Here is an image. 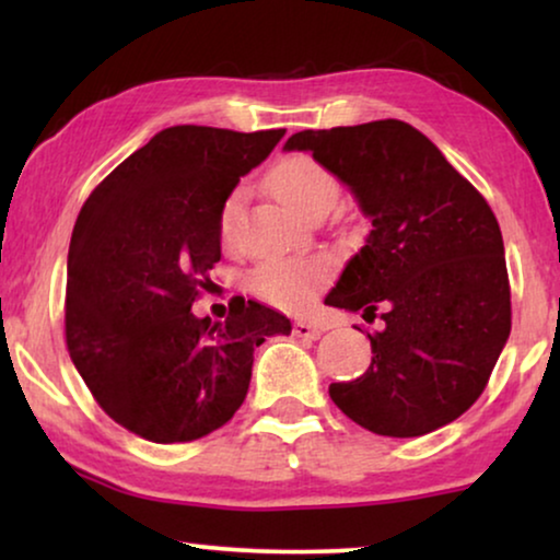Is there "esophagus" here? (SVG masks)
I'll list each match as a JSON object with an SVG mask.
<instances>
[{"label": "esophagus", "mask_w": 560, "mask_h": 560, "mask_svg": "<svg viewBox=\"0 0 560 560\" xmlns=\"http://www.w3.org/2000/svg\"><path fill=\"white\" fill-rule=\"evenodd\" d=\"M293 336H298V339L316 341L318 336H320V328L308 324V320H295V324H293Z\"/></svg>", "instance_id": "esophagus-1"}]
</instances>
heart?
Instances as JSON below:
<instances>
[{"label": "heart", "instance_id": "b5f03b06", "mask_svg": "<svg viewBox=\"0 0 560 560\" xmlns=\"http://www.w3.org/2000/svg\"><path fill=\"white\" fill-rule=\"evenodd\" d=\"M267 188L288 211L305 219L326 213L339 198L336 175L311 155H288L278 160L267 173ZM242 206V188H234L221 203L219 236L229 249H234L240 242ZM328 278H331V265L324 257H282L257 265L249 272L247 288L257 301L272 305V308L301 313L311 308Z\"/></svg>", "mask_w": 560, "mask_h": 560}]
</instances>
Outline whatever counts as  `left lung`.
<instances>
[{
    "label": "left lung",
    "instance_id": "left-lung-1",
    "mask_svg": "<svg viewBox=\"0 0 560 560\" xmlns=\"http://www.w3.org/2000/svg\"><path fill=\"white\" fill-rule=\"evenodd\" d=\"M285 150L313 152L372 219L326 303L385 326L366 331L370 370L328 387L336 408L393 439L464 416L512 326L502 232L485 196L400 119L305 129Z\"/></svg>",
    "mask_w": 560,
    "mask_h": 560
}]
</instances>
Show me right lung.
I'll return each instance as SVG.
<instances>
[{"label":"right lung","mask_w":560,"mask_h":560,"mask_svg":"<svg viewBox=\"0 0 560 560\" xmlns=\"http://www.w3.org/2000/svg\"><path fill=\"white\" fill-rule=\"evenodd\" d=\"M282 135L167 127L114 167L75 219L68 351L106 416L144 441H196L232 420L255 349L290 334L282 313L244 298L224 324L190 313L221 259V203Z\"/></svg>","instance_id":"add662e5"}]
</instances>
